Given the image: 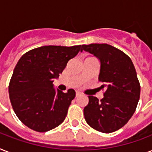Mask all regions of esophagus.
<instances>
[{
    "label": "esophagus",
    "instance_id": "34e87169",
    "mask_svg": "<svg viewBox=\"0 0 152 152\" xmlns=\"http://www.w3.org/2000/svg\"><path fill=\"white\" fill-rule=\"evenodd\" d=\"M80 95H81V92H80V91H76V97H78V96H80Z\"/></svg>",
    "mask_w": 152,
    "mask_h": 152
}]
</instances>
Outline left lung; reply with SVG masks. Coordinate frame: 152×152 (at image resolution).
<instances>
[{"instance_id": "8db88e82", "label": "left lung", "mask_w": 152, "mask_h": 152, "mask_svg": "<svg viewBox=\"0 0 152 152\" xmlns=\"http://www.w3.org/2000/svg\"><path fill=\"white\" fill-rule=\"evenodd\" d=\"M82 48L81 52H89L100 61L99 80L106 88L101 100L88 96L84 118L99 132H115L132 118L140 99V86L133 63L125 53L108 44L82 45Z\"/></svg>"}]
</instances>
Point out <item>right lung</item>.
<instances>
[{
	"label": "right lung",
	"mask_w": 152,
	"mask_h": 152,
	"mask_svg": "<svg viewBox=\"0 0 152 152\" xmlns=\"http://www.w3.org/2000/svg\"><path fill=\"white\" fill-rule=\"evenodd\" d=\"M80 50L81 45L45 46L20 57L10 80L8 92L15 114L26 126L44 132L64 121L76 92L73 89L66 93L56 90L53 83Z\"/></svg>",
	"instance_id": "right-lung-1"
}]
</instances>
